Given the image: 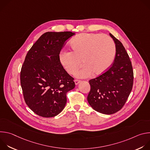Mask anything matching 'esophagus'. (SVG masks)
Wrapping results in <instances>:
<instances>
[{
    "label": "esophagus",
    "mask_w": 150,
    "mask_h": 150,
    "mask_svg": "<svg viewBox=\"0 0 150 150\" xmlns=\"http://www.w3.org/2000/svg\"><path fill=\"white\" fill-rule=\"evenodd\" d=\"M74 82H75V85H78L80 82H81V81H79V80H78V79H75V81H74Z\"/></svg>",
    "instance_id": "esophagus-1"
}]
</instances>
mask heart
Listing matches in <instances>:
<instances>
[{
	"label": "heart",
	"mask_w": 150,
	"mask_h": 150,
	"mask_svg": "<svg viewBox=\"0 0 150 150\" xmlns=\"http://www.w3.org/2000/svg\"><path fill=\"white\" fill-rule=\"evenodd\" d=\"M70 45L72 52H61L59 59L64 68L72 74L80 66L82 59L84 64L75 74L78 78L88 77L94 72L103 73L112 65L115 56V42L105 34H80L71 41Z\"/></svg>",
	"instance_id": "heart-1"
}]
</instances>
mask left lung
I'll list each match as a JSON object with an SVG mask.
<instances>
[{"label": "left lung", "instance_id": "obj_1", "mask_svg": "<svg viewBox=\"0 0 150 150\" xmlns=\"http://www.w3.org/2000/svg\"><path fill=\"white\" fill-rule=\"evenodd\" d=\"M116 46V56L111 68L89 81L91 90L87 100L96 111L112 115L125 104L133 86L134 73L129 55L122 42L109 34Z\"/></svg>", "mask_w": 150, "mask_h": 150}]
</instances>
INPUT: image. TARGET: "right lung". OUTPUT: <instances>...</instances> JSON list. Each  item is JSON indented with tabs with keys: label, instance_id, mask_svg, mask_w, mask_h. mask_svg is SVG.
I'll use <instances>...</instances> for the list:
<instances>
[{
	"label": "right lung",
	"instance_id": "1",
	"mask_svg": "<svg viewBox=\"0 0 150 150\" xmlns=\"http://www.w3.org/2000/svg\"><path fill=\"white\" fill-rule=\"evenodd\" d=\"M71 31L47 32L27 53L20 74L25 101L35 114L52 117L67 104V93L75 87L74 78L62 67L59 54Z\"/></svg>",
	"mask_w": 150,
	"mask_h": 150
}]
</instances>
